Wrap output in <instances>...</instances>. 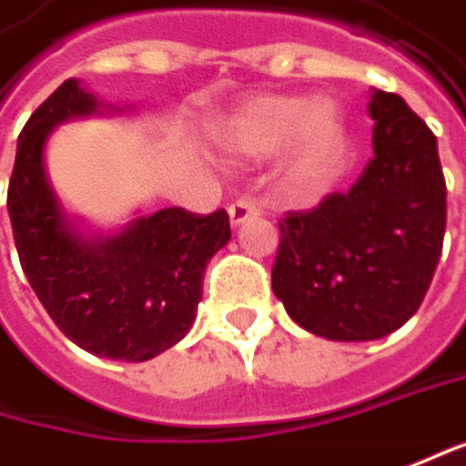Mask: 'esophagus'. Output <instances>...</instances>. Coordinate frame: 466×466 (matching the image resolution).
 Here are the masks:
<instances>
[{"label":"esophagus","instance_id":"1","mask_svg":"<svg viewBox=\"0 0 466 466\" xmlns=\"http://www.w3.org/2000/svg\"><path fill=\"white\" fill-rule=\"evenodd\" d=\"M262 212L259 209V204L257 201H251V198H236L233 204H230V209H228V215H230V222L233 225H241V222H247L251 217H257Z\"/></svg>","mask_w":466,"mask_h":466}]
</instances>
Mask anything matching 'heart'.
Here are the masks:
<instances>
[{
  "label": "heart",
  "instance_id": "b5f03b06",
  "mask_svg": "<svg viewBox=\"0 0 466 466\" xmlns=\"http://www.w3.org/2000/svg\"><path fill=\"white\" fill-rule=\"evenodd\" d=\"M294 137L289 172L299 185L320 183L334 153L339 124L326 100L262 95L241 103L222 127L225 148L241 156H268Z\"/></svg>",
  "mask_w": 466,
  "mask_h": 466
}]
</instances>
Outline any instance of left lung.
I'll list each match as a JSON object with an SVG mask.
<instances>
[{
    "label": "left lung",
    "instance_id": "1",
    "mask_svg": "<svg viewBox=\"0 0 466 466\" xmlns=\"http://www.w3.org/2000/svg\"><path fill=\"white\" fill-rule=\"evenodd\" d=\"M374 158L345 193L279 219L273 291L305 331L369 342L414 316L446 236L438 140L395 92L374 89Z\"/></svg>",
    "mask_w": 466,
    "mask_h": 466
}]
</instances>
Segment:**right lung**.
Wrapping results in <instances>:
<instances>
[{
    "mask_svg": "<svg viewBox=\"0 0 466 466\" xmlns=\"http://www.w3.org/2000/svg\"><path fill=\"white\" fill-rule=\"evenodd\" d=\"M95 108L68 79L31 114L17 137L7 212L20 268L55 326L86 352L140 363L193 326L207 262L228 244L230 217L169 207L103 244L76 238L47 185L42 150L55 124Z\"/></svg>",
    "mask_w": 466,
    "mask_h": 466,
    "instance_id": "1",
    "label": "right lung"
}]
</instances>
